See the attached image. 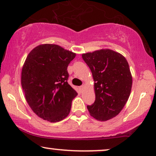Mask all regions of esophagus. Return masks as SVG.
Returning a JSON list of instances; mask_svg holds the SVG:
<instances>
[{"instance_id": "1", "label": "esophagus", "mask_w": 156, "mask_h": 156, "mask_svg": "<svg viewBox=\"0 0 156 156\" xmlns=\"http://www.w3.org/2000/svg\"><path fill=\"white\" fill-rule=\"evenodd\" d=\"M84 88H85V86H84V85H81V86H80V87H79V89H80V92H83V90H84Z\"/></svg>"}]
</instances>
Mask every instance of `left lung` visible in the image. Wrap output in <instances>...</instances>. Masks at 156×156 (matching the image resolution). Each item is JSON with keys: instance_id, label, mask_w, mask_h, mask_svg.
Returning <instances> with one entry per match:
<instances>
[{"instance_id": "1", "label": "left lung", "mask_w": 156, "mask_h": 156, "mask_svg": "<svg viewBox=\"0 0 156 156\" xmlns=\"http://www.w3.org/2000/svg\"><path fill=\"white\" fill-rule=\"evenodd\" d=\"M95 81V100L87 105L90 114L99 121H107L122 111L130 95L132 77L126 59L110 49L83 54Z\"/></svg>"}]
</instances>
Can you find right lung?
Here are the masks:
<instances>
[{
	"instance_id": "add662e5",
	"label": "right lung",
	"mask_w": 156,
	"mask_h": 156,
	"mask_svg": "<svg viewBox=\"0 0 156 156\" xmlns=\"http://www.w3.org/2000/svg\"><path fill=\"white\" fill-rule=\"evenodd\" d=\"M76 54L56 44H41L32 49L22 70L21 84L34 112L51 122L63 120L77 96L68 83L67 68Z\"/></svg>"
}]
</instances>
